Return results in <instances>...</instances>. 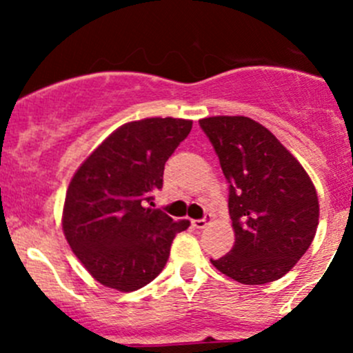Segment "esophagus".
I'll list each match as a JSON object with an SVG mask.
<instances>
[{
	"mask_svg": "<svg viewBox=\"0 0 353 353\" xmlns=\"http://www.w3.org/2000/svg\"><path fill=\"white\" fill-rule=\"evenodd\" d=\"M208 222H212V215H205V219H199V220H191V225L194 229H205L208 225Z\"/></svg>",
	"mask_w": 353,
	"mask_h": 353,
	"instance_id": "esophagus-1",
	"label": "esophagus"
}]
</instances>
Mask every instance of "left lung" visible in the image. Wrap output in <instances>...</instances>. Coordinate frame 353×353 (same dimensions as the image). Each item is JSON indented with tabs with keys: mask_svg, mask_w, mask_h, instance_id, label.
Instances as JSON below:
<instances>
[{
	"mask_svg": "<svg viewBox=\"0 0 353 353\" xmlns=\"http://www.w3.org/2000/svg\"><path fill=\"white\" fill-rule=\"evenodd\" d=\"M229 183L236 243L212 259L223 275L263 285L282 279L316 236L319 203L304 167L272 131L251 117L199 119Z\"/></svg>",
	"mask_w": 353,
	"mask_h": 353,
	"instance_id": "obj_1",
	"label": "left lung"
}]
</instances>
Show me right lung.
Masks as SVG:
<instances>
[{
  "label": "right lung",
  "mask_w": 353,
  "mask_h": 353,
  "mask_svg": "<svg viewBox=\"0 0 353 353\" xmlns=\"http://www.w3.org/2000/svg\"><path fill=\"white\" fill-rule=\"evenodd\" d=\"M193 121L148 117L117 128L74 172L63 208L65 237L87 272L121 292L145 287L165 266L176 234L190 227L152 205L163 167Z\"/></svg>",
  "instance_id": "right-lung-1"
}]
</instances>
